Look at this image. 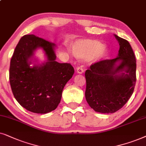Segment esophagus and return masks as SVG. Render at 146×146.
Wrapping results in <instances>:
<instances>
[{"mask_svg": "<svg viewBox=\"0 0 146 146\" xmlns=\"http://www.w3.org/2000/svg\"><path fill=\"white\" fill-rule=\"evenodd\" d=\"M76 71H77V73H79V74H82L83 71H84V70H83V69H82L81 67H77Z\"/></svg>", "mask_w": 146, "mask_h": 146, "instance_id": "esophagus-1", "label": "esophagus"}]
</instances>
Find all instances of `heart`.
Segmentation results:
<instances>
[{
  "instance_id": "b5f03b06",
  "label": "heart",
  "mask_w": 146,
  "mask_h": 146,
  "mask_svg": "<svg viewBox=\"0 0 146 146\" xmlns=\"http://www.w3.org/2000/svg\"><path fill=\"white\" fill-rule=\"evenodd\" d=\"M73 53L81 59L99 61L108 53V48L100 40L96 39H80L72 45Z\"/></svg>"
}]
</instances>
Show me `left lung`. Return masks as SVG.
Here are the masks:
<instances>
[{
	"label": "left lung",
	"instance_id": "1",
	"mask_svg": "<svg viewBox=\"0 0 146 146\" xmlns=\"http://www.w3.org/2000/svg\"><path fill=\"white\" fill-rule=\"evenodd\" d=\"M119 50L117 57L103 60L85 71V98L97 112L112 113L131 96L136 81V61L129 42L116 35Z\"/></svg>",
	"mask_w": 146,
	"mask_h": 146
}]
</instances>
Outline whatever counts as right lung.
I'll list each match as a JSON object with an SVG mask.
<instances>
[{
  "mask_svg": "<svg viewBox=\"0 0 146 146\" xmlns=\"http://www.w3.org/2000/svg\"><path fill=\"white\" fill-rule=\"evenodd\" d=\"M56 48L55 43L34 35L23 36L15 48L10 64V84L16 100L29 111L44 114L55 110L74 73L71 64L55 61ZM37 49L43 50L46 57L42 64L34 57Z\"/></svg>",
  "mask_w": 146,
  "mask_h": 146,
  "instance_id": "obj_1",
  "label": "right lung"
}]
</instances>
